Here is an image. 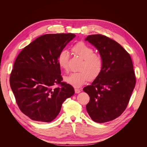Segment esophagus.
I'll return each instance as SVG.
<instances>
[{"label": "esophagus", "mask_w": 147, "mask_h": 147, "mask_svg": "<svg viewBox=\"0 0 147 147\" xmlns=\"http://www.w3.org/2000/svg\"><path fill=\"white\" fill-rule=\"evenodd\" d=\"M80 91H81V90H80V89H77V88H75V93H77V94L80 92Z\"/></svg>", "instance_id": "obj_1"}]
</instances>
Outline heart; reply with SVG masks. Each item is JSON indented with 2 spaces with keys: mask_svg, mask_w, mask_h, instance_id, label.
<instances>
[{
  "mask_svg": "<svg viewBox=\"0 0 147 147\" xmlns=\"http://www.w3.org/2000/svg\"><path fill=\"white\" fill-rule=\"evenodd\" d=\"M72 50L83 59L80 67L81 70L65 77L64 81L75 88H80L89 79L92 80L99 76L102 69L103 62L101 56L93 53V49L84 42L75 44ZM69 54L66 50L62 51L57 57V63L65 71L69 70Z\"/></svg>",
  "mask_w": 147,
  "mask_h": 147,
  "instance_id": "1",
  "label": "heart"
}]
</instances>
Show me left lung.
Returning a JSON list of instances; mask_svg holds the SVG:
<instances>
[{"label":"left lung","mask_w":147,"mask_h":147,"mask_svg":"<svg viewBox=\"0 0 147 147\" xmlns=\"http://www.w3.org/2000/svg\"><path fill=\"white\" fill-rule=\"evenodd\" d=\"M85 40L96 48L103 62L100 75L83 88L90 97L86 110L96 123L112 121L125 110L136 85L131 57L118 42L105 35H88Z\"/></svg>","instance_id":"obj_1"}]
</instances>
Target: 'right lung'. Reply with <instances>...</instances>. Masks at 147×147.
<instances>
[{"mask_svg": "<svg viewBox=\"0 0 147 147\" xmlns=\"http://www.w3.org/2000/svg\"><path fill=\"white\" fill-rule=\"evenodd\" d=\"M75 36L72 33L41 35L17 56L10 86L20 109L31 119L51 122L65 100L74 94V88L62 82L57 57ZM55 84L60 87L54 88Z\"/></svg>", "mask_w": 147, "mask_h": 147, "instance_id": "right-lung-1", "label": "right lung"}]
</instances>
